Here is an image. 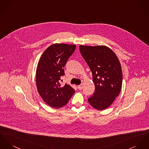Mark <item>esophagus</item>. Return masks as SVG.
Listing matches in <instances>:
<instances>
[{
	"instance_id": "esophagus-1",
	"label": "esophagus",
	"mask_w": 149,
	"mask_h": 149,
	"mask_svg": "<svg viewBox=\"0 0 149 149\" xmlns=\"http://www.w3.org/2000/svg\"><path fill=\"white\" fill-rule=\"evenodd\" d=\"M78 88L79 90H81L83 89V84H80L78 86Z\"/></svg>"
}]
</instances>
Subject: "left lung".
I'll return each mask as SVG.
<instances>
[{
  "mask_svg": "<svg viewBox=\"0 0 149 149\" xmlns=\"http://www.w3.org/2000/svg\"><path fill=\"white\" fill-rule=\"evenodd\" d=\"M80 53L92 74L95 91L88 99L90 104L104 110L114 102L121 90L123 73L115 53L105 46H79Z\"/></svg>",
  "mask_w": 149,
  "mask_h": 149,
  "instance_id": "left-lung-1",
  "label": "left lung"
}]
</instances>
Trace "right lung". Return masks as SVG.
I'll return each instance as SVG.
<instances>
[{"label":"right lung","mask_w":149,"mask_h":149,"mask_svg":"<svg viewBox=\"0 0 149 149\" xmlns=\"http://www.w3.org/2000/svg\"><path fill=\"white\" fill-rule=\"evenodd\" d=\"M76 46L54 44L48 47L40 58L36 70L37 90L49 106L59 108L68 103L75 93L69 84L61 86V77L65 75L64 67Z\"/></svg>","instance_id":"right-lung-1"}]
</instances>
